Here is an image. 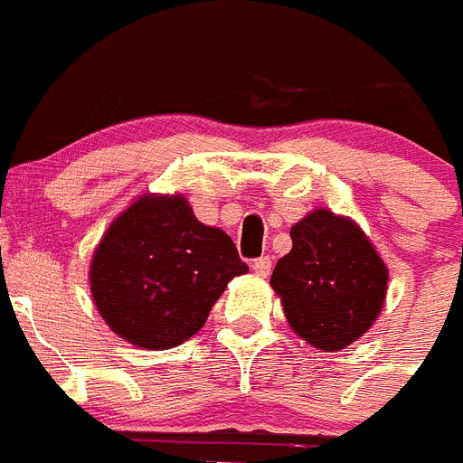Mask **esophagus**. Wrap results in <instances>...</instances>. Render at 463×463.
<instances>
[{
	"instance_id": "esophagus-1",
	"label": "esophagus",
	"mask_w": 463,
	"mask_h": 463,
	"mask_svg": "<svg viewBox=\"0 0 463 463\" xmlns=\"http://www.w3.org/2000/svg\"><path fill=\"white\" fill-rule=\"evenodd\" d=\"M252 271H255V276H260V279H267V276L271 274V260L269 258H260V260H252Z\"/></svg>"
}]
</instances>
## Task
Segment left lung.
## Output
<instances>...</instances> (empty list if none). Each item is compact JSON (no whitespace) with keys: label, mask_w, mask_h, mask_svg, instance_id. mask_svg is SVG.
<instances>
[{"label":"left lung","mask_w":463,"mask_h":463,"mask_svg":"<svg viewBox=\"0 0 463 463\" xmlns=\"http://www.w3.org/2000/svg\"><path fill=\"white\" fill-rule=\"evenodd\" d=\"M290 239L292 250L276 262L269 280L288 326L314 349H346L384 309V260L351 217L327 208L292 224Z\"/></svg>","instance_id":"left-lung-1"}]
</instances>
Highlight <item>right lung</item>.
<instances>
[{"label":"right lung","mask_w":463,"mask_h":463,"mask_svg":"<svg viewBox=\"0 0 463 463\" xmlns=\"http://www.w3.org/2000/svg\"><path fill=\"white\" fill-rule=\"evenodd\" d=\"M243 274L234 241L199 222L183 194H140L114 217L89 267L102 321L152 351L199 333L229 280Z\"/></svg>","instance_id":"1"}]
</instances>
